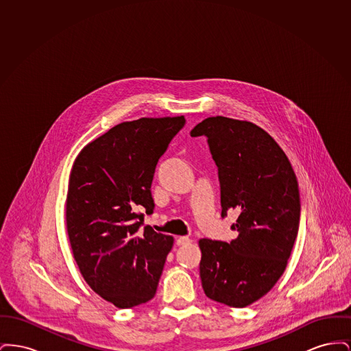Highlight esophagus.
<instances>
[{
    "label": "esophagus",
    "mask_w": 351,
    "mask_h": 351,
    "mask_svg": "<svg viewBox=\"0 0 351 351\" xmlns=\"http://www.w3.org/2000/svg\"><path fill=\"white\" fill-rule=\"evenodd\" d=\"M191 242H192V239H189L188 237H179V238L176 239V245H178V246L188 245V243H191Z\"/></svg>",
    "instance_id": "34e87169"
}]
</instances>
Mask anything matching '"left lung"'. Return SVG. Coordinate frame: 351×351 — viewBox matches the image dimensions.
I'll use <instances>...</instances> for the list:
<instances>
[{"label":"left lung","mask_w":351,"mask_h":351,"mask_svg":"<svg viewBox=\"0 0 351 351\" xmlns=\"http://www.w3.org/2000/svg\"><path fill=\"white\" fill-rule=\"evenodd\" d=\"M201 135L218 168L221 217L238 213L235 239H200L201 284L209 299L243 308L265 296L287 267L300 223L299 184L280 146L251 122L206 118L191 132Z\"/></svg>","instance_id":"8db88e82"}]
</instances>
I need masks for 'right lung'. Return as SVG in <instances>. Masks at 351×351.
Here are the masks:
<instances>
[{
	"mask_svg": "<svg viewBox=\"0 0 351 351\" xmlns=\"http://www.w3.org/2000/svg\"><path fill=\"white\" fill-rule=\"evenodd\" d=\"M185 118L122 122L84 147L69 176L66 219L73 258L89 287L117 308L155 296L173 238L143 226L151 183Z\"/></svg>",
	"mask_w": 351,
	"mask_h": 351,
	"instance_id": "obj_1",
	"label": "right lung"
}]
</instances>
